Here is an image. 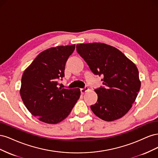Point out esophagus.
<instances>
[{
    "instance_id": "1",
    "label": "esophagus",
    "mask_w": 158,
    "mask_h": 158,
    "mask_svg": "<svg viewBox=\"0 0 158 158\" xmlns=\"http://www.w3.org/2000/svg\"><path fill=\"white\" fill-rule=\"evenodd\" d=\"M88 90V87H85L84 88L80 89V92H81V93H82V94H84L85 92H86Z\"/></svg>"
}]
</instances>
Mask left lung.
<instances>
[{"mask_svg": "<svg viewBox=\"0 0 158 158\" xmlns=\"http://www.w3.org/2000/svg\"><path fill=\"white\" fill-rule=\"evenodd\" d=\"M76 51L96 75L103 76V87L95 89L96 103L93 113L106 121L123 117L131 109L139 92L141 82L135 64L121 51L102 43L80 44Z\"/></svg>", "mask_w": 158, "mask_h": 158, "instance_id": "obj_1", "label": "left lung"}]
</instances>
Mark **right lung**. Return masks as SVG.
Segmentation results:
<instances>
[{
    "label": "right lung",
    "mask_w": 158,
    "mask_h": 158,
    "mask_svg": "<svg viewBox=\"0 0 158 158\" xmlns=\"http://www.w3.org/2000/svg\"><path fill=\"white\" fill-rule=\"evenodd\" d=\"M75 45L57 46L38 55L24 70L20 93L25 106L40 121L56 124L69 116L80 96V89H61L65 64Z\"/></svg>",
    "instance_id": "right-lung-1"
}]
</instances>
